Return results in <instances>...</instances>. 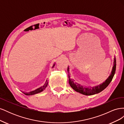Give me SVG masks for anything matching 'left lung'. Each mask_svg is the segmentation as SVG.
<instances>
[{
    "label": "left lung",
    "instance_id": "1",
    "mask_svg": "<svg viewBox=\"0 0 124 124\" xmlns=\"http://www.w3.org/2000/svg\"><path fill=\"white\" fill-rule=\"evenodd\" d=\"M114 62H113V66L112 67V69L111 71V73L106 80L103 82L102 83H101L98 85H97L95 86H93V87H86V86H83L80 84H78L77 82H74V80L72 78H70V68L69 67H68V78H69V83L70 86L71 87L74 91L77 92L79 93L82 94L86 95V96H91L95 94H97L102 92L103 90L106 88L107 86L109 85L110 82L112 80L115 73V70H116V58L115 57L114 58Z\"/></svg>",
    "mask_w": 124,
    "mask_h": 124
}]
</instances>
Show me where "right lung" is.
<instances>
[{
	"label": "right lung",
	"mask_w": 124,
	"mask_h": 124,
	"mask_svg": "<svg viewBox=\"0 0 124 124\" xmlns=\"http://www.w3.org/2000/svg\"><path fill=\"white\" fill-rule=\"evenodd\" d=\"M55 63H54V64H53V67H52V68H53V67L55 66ZM47 85H48V81H47V79H46V82H45V83L44 84V85L43 86H41L40 87H39L38 88H37V89L34 90V91H32L30 92H28V93L24 92H22L25 95H27V96L33 95L36 94V93H39L40 92H42V91H43L44 90L46 89V87H47Z\"/></svg>",
	"instance_id": "right-lung-1"
}]
</instances>
